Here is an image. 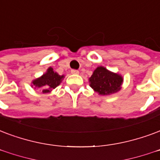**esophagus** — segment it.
<instances>
[{"label":"esophagus","instance_id":"34e87169","mask_svg":"<svg viewBox=\"0 0 160 160\" xmlns=\"http://www.w3.org/2000/svg\"><path fill=\"white\" fill-rule=\"evenodd\" d=\"M71 73L72 74H74V75H78V74H79V70H76V69H72Z\"/></svg>","mask_w":160,"mask_h":160}]
</instances>
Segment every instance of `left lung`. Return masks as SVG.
<instances>
[{
    "mask_svg": "<svg viewBox=\"0 0 160 160\" xmlns=\"http://www.w3.org/2000/svg\"><path fill=\"white\" fill-rule=\"evenodd\" d=\"M90 85L94 91L100 95H111L118 92L122 84L121 75L110 72L104 67L100 66L93 72L90 78Z\"/></svg>",
    "mask_w": 160,
    "mask_h": 160,
    "instance_id": "left-lung-1",
    "label": "left lung"
}]
</instances>
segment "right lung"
Listing matches in <instances>:
<instances>
[{"instance_id":"obj_1","label":"right lung","mask_w":160,"mask_h":160,"mask_svg":"<svg viewBox=\"0 0 160 160\" xmlns=\"http://www.w3.org/2000/svg\"><path fill=\"white\" fill-rule=\"evenodd\" d=\"M64 78V75H58L53 70L52 68H48V71L44 75L38 79H36L32 81V84L35 87L42 90V93H48L51 90L57 87L60 84L61 80Z\"/></svg>"}]
</instances>
